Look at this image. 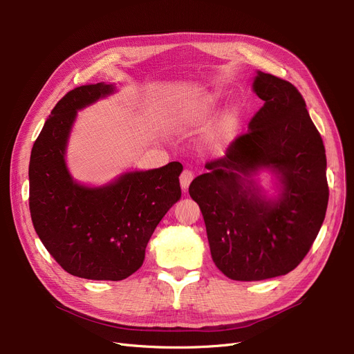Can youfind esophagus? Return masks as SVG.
Masks as SVG:
<instances>
[{"label": "esophagus", "instance_id": "esophagus-1", "mask_svg": "<svg viewBox=\"0 0 354 354\" xmlns=\"http://www.w3.org/2000/svg\"><path fill=\"white\" fill-rule=\"evenodd\" d=\"M192 179H194V172L189 171V169H185V171L180 174L179 180H180V187H182V191H183V192L188 191L189 183L192 182Z\"/></svg>", "mask_w": 354, "mask_h": 354}]
</instances>
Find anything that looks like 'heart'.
Returning a JSON list of instances; mask_svg holds the SVG:
<instances>
[{"mask_svg": "<svg viewBox=\"0 0 354 354\" xmlns=\"http://www.w3.org/2000/svg\"><path fill=\"white\" fill-rule=\"evenodd\" d=\"M215 102H216V96H214V95H211V96L203 99V102H202V103L199 104V107L195 110L194 118H203V116H207V115L209 113V111L214 109ZM232 118H234V115H228V116H227V119H225V126H228V124L231 123Z\"/></svg>", "mask_w": 354, "mask_h": 354, "instance_id": "b5f03b06", "label": "heart"}]
</instances>
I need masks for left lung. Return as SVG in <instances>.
<instances>
[{
	"instance_id": "8db88e82",
	"label": "left lung",
	"mask_w": 354,
	"mask_h": 354,
	"mask_svg": "<svg viewBox=\"0 0 354 354\" xmlns=\"http://www.w3.org/2000/svg\"><path fill=\"white\" fill-rule=\"evenodd\" d=\"M252 90L266 103L248 132L189 187L214 263L235 281L292 271L317 236L328 202L326 149L300 91L259 70ZM264 170L276 179L274 197L257 183Z\"/></svg>"
}]
</instances>
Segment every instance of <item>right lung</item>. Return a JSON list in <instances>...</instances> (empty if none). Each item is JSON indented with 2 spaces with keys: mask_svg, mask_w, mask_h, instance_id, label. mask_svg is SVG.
I'll list each match as a JSON object with an SVG mask.
<instances>
[{
  "mask_svg": "<svg viewBox=\"0 0 354 354\" xmlns=\"http://www.w3.org/2000/svg\"><path fill=\"white\" fill-rule=\"evenodd\" d=\"M116 93L97 83L68 91L34 142L28 179L34 230L68 274L120 281L136 272L155 228L180 199L182 165L123 172L100 187L74 179L66 155L77 111Z\"/></svg>",
  "mask_w": 354,
  "mask_h": 354,
  "instance_id": "right-lung-1",
  "label": "right lung"
}]
</instances>
